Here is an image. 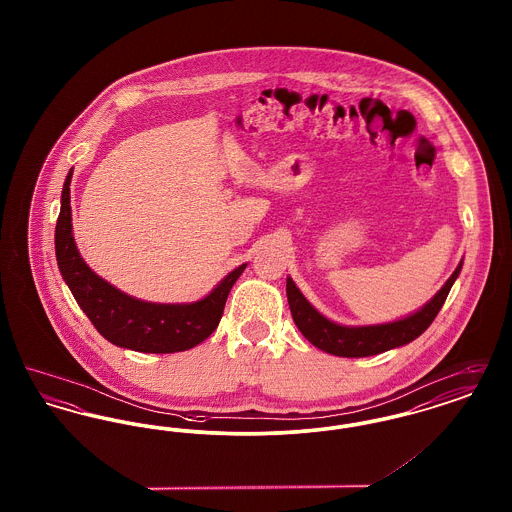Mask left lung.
<instances>
[{"mask_svg": "<svg viewBox=\"0 0 512 512\" xmlns=\"http://www.w3.org/2000/svg\"><path fill=\"white\" fill-rule=\"evenodd\" d=\"M461 268L463 263L451 274L445 286L434 295V299L426 303L420 311L403 320L378 326L349 328L322 317L303 297V293L297 290L292 278H288L286 282V293L292 309L293 322L297 324L299 332L315 347L338 357H370L416 340L434 322V318L438 317L439 309L443 307Z\"/></svg>", "mask_w": 512, "mask_h": 512, "instance_id": "1", "label": "left lung"}]
</instances>
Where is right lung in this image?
Segmentation results:
<instances>
[{
  "instance_id": "1",
  "label": "right lung",
  "mask_w": 512,
  "mask_h": 512,
  "mask_svg": "<svg viewBox=\"0 0 512 512\" xmlns=\"http://www.w3.org/2000/svg\"><path fill=\"white\" fill-rule=\"evenodd\" d=\"M71 176L73 169L61 195V213L55 226V255L76 303L99 334L119 347L142 353H176L207 340L217 330L228 293L245 265L232 270L213 292L190 305L147 303L119 292L92 272L74 245Z\"/></svg>"
}]
</instances>
